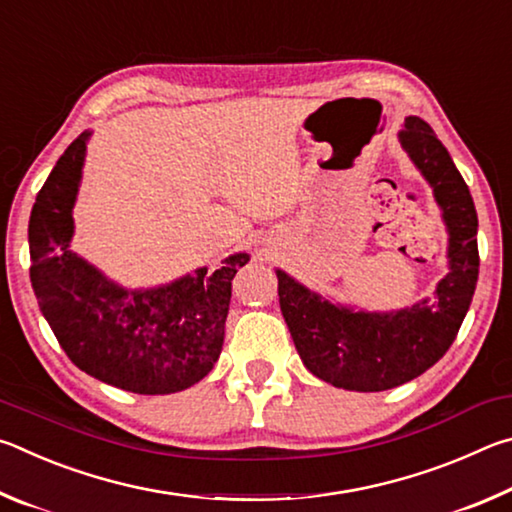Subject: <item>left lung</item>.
<instances>
[{
  "label": "left lung",
  "instance_id": "left-lung-1",
  "mask_svg": "<svg viewBox=\"0 0 512 512\" xmlns=\"http://www.w3.org/2000/svg\"><path fill=\"white\" fill-rule=\"evenodd\" d=\"M400 144L431 185L447 225L449 273L433 298L397 311H357L275 271L282 316L302 363L345 391H388L429 370L454 343L479 280V219L452 155L420 117H406Z\"/></svg>",
  "mask_w": 512,
  "mask_h": 512
}]
</instances>
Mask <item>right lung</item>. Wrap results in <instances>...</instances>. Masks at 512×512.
Returning a JSON list of instances; mask_svg holds the SVG:
<instances>
[{
    "mask_svg": "<svg viewBox=\"0 0 512 512\" xmlns=\"http://www.w3.org/2000/svg\"><path fill=\"white\" fill-rule=\"evenodd\" d=\"M90 135L67 146L31 210V284L40 311L74 366L94 379L140 395L185 391L219 359L232 277L250 257L230 255L214 273L198 268L155 289H124L72 253Z\"/></svg>",
    "mask_w": 512,
    "mask_h": 512,
    "instance_id": "add662e5",
    "label": "right lung"
}]
</instances>
